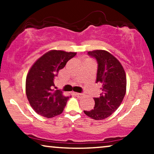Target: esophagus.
<instances>
[{
    "label": "esophagus",
    "mask_w": 154,
    "mask_h": 154,
    "mask_svg": "<svg viewBox=\"0 0 154 154\" xmlns=\"http://www.w3.org/2000/svg\"><path fill=\"white\" fill-rule=\"evenodd\" d=\"M75 95H77V96L78 97V98H81V97H82L83 95H84L82 94V93H75Z\"/></svg>",
    "instance_id": "obj_1"
}]
</instances>
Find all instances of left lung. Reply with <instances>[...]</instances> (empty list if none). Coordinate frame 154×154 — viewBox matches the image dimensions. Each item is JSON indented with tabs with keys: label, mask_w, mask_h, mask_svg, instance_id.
<instances>
[{
	"label": "left lung",
	"mask_w": 154,
	"mask_h": 154,
	"mask_svg": "<svg viewBox=\"0 0 154 154\" xmlns=\"http://www.w3.org/2000/svg\"><path fill=\"white\" fill-rule=\"evenodd\" d=\"M88 54L98 61L95 82L101 85L99 98H95V106L84 111L88 116L95 120L109 117L115 111L124 99L127 88V77L122 65L115 56L104 50L89 51Z\"/></svg>",
	"instance_id": "1"
}]
</instances>
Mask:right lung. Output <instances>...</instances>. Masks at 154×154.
<instances>
[{"instance_id":"add662e5","label":"right lung","mask_w":154,"mask_h":154,"mask_svg":"<svg viewBox=\"0 0 154 154\" xmlns=\"http://www.w3.org/2000/svg\"><path fill=\"white\" fill-rule=\"evenodd\" d=\"M77 53L51 50L40 56L29 69L26 78V95L30 106L39 115L52 118L59 115L69 96L55 91L54 79L59 71Z\"/></svg>"}]
</instances>
